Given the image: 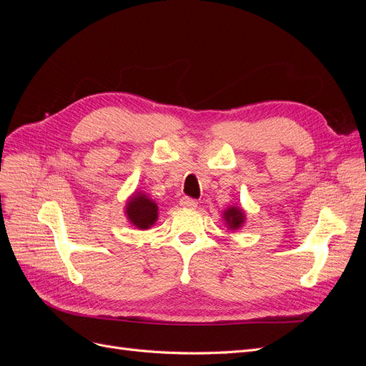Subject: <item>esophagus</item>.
<instances>
[{
  "label": "esophagus",
  "mask_w": 366,
  "mask_h": 366,
  "mask_svg": "<svg viewBox=\"0 0 366 366\" xmlns=\"http://www.w3.org/2000/svg\"><path fill=\"white\" fill-rule=\"evenodd\" d=\"M197 200H194V198H189V197H183L180 200V206L183 207H189V209H195L197 207Z\"/></svg>",
  "instance_id": "esophagus-1"
}]
</instances>
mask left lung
<instances>
[{"instance_id":"left-lung-1","label":"left lung","mask_w":366,"mask_h":366,"mask_svg":"<svg viewBox=\"0 0 366 366\" xmlns=\"http://www.w3.org/2000/svg\"><path fill=\"white\" fill-rule=\"evenodd\" d=\"M223 218L226 221V224L230 230H235L239 229L242 224H244L246 221V214L242 212V209L238 206H230L224 210Z\"/></svg>"}]
</instances>
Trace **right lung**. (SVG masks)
Segmentation results:
<instances>
[{
	"label": "right lung",
	"mask_w": 366,
	"mask_h": 366,
	"mask_svg": "<svg viewBox=\"0 0 366 366\" xmlns=\"http://www.w3.org/2000/svg\"><path fill=\"white\" fill-rule=\"evenodd\" d=\"M125 214L132 226L137 229H149L157 221L159 207L143 192H134L125 206Z\"/></svg>",
	"instance_id": "add662e5"
}]
</instances>
